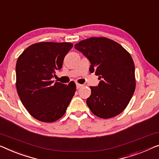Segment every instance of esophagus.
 I'll return each instance as SVG.
<instances>
[{"instance_id":"esophagus-1","label":"esophagus","mask_w":159,"mask_h":159,"mask_svg":"<svg viewBox=\"0 0 159 159\" xmlns=\"http://www.w3.org/2000/svg\"><path fill=\"white\" fill-rule=\"evenodd\" d=\"M83 86L82 84H76V89H79L80 88H81Z\"/></svg>"}]
</instances>
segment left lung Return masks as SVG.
<instances>
[{"label":"left lung","instance_id":"8db88e82","mask_svg":"<svg viewBox=\"0 0 159 159\" xmlns=\"http://www.w3.org/2000/svg\"><path fill=\"white\" fill-rule=\"evenodd\" d=\"M91 62L90 72L101 80L91 86L86 103L91 112L101 118L120 114L131 101L136 89L135 66L130 53L113 40L93 37L75 45Z\"/></svg>","mask_w":159,"mask_h":159}]
</instances>
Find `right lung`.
Instances as JSON below:
<instances>
[{
	"instance_id": "right-lung-1",
	"label": "right lung",
	"mask_w": 159,
	"mask_h": 159,
	"mask_svg": "<svg viewBox=\"0 0 159 159\" xmlns=\"http://www.w3.org/2000/svg\"><path fill=\"white\" fill-rule=\"evenodd\" d=\"M72 47L71 43L40 42L28 46L18 57L16 66L18 96L30 114L40 121L58 120L74 96V82L66 85L52 80Z\"/></svg>"
}]
</instances>
